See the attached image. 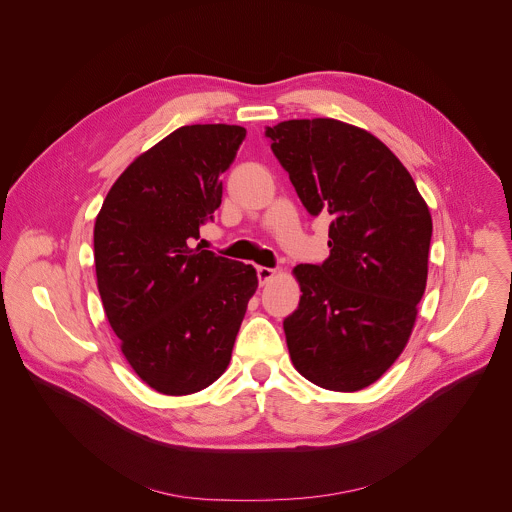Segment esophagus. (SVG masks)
Here are the masks:
<instances>
[{
    "mask_svg": "<svg viewBox=\"0 0 512 512\" xmlns=\"http://www.w3.org/2000/svg\"><path fill=\"white\" fill-rule=\"evenodd\" d=\"M273 275H275V269H271V267H257V277H259L261 285H265Z\"/></svg>",
    "mask_w": 512,
    "mask_h": 512,
    "instance_id": "obj_1",
    "label": "esophagus"
}]
</instances>
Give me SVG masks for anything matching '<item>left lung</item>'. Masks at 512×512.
I'll list each match as a JSON object with an SVG mask.
<instances>
[{
    "mask_svg": "<svg viewBox=\"0 0 512 512\" xmlns=\"http://www.w3.org/2000/svg\"><path fill=\"white\" fill-rule=\"evenodd\" d=\"M265 137L306 210L332 218L328 259L294 269L302 298L283 320L291 362L322 389L369 387L409 340L427 281L429 208L369 131L291 119Z\"/></svg>",
    "mask_w": 512,
    "mask_h": 512,
    "instance_id": "1",
    "label": "left lung"
}]
</instances>
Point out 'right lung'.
<instances>
[{
    "label": "right lung",
    "mask_w": 512,
    "mask_h": 512,
    "mask_svg": "<svg viewBox=\"0 0 512 512\" xmlns=\"http://www.w3.org/2000/svg\"><path fill=\"white\" fill-rule=\"evenodd\" d=\"M239 125H184L113 184L95 223V269L107 320L133 371L164 395L221 377L247 304L251 265L190 243L221 206V174L245 139Z\"/></svg>",
    "instance_id": "obj_1"
}]
</instances>
